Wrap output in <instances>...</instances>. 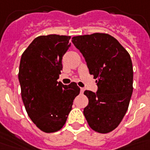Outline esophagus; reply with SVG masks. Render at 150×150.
<instances>
[{"instance_id":"esophagus-1","label":"esophagus","mask_w":150,"mask_h":150,"mask_svg":"<svg viewBox=\"0 0 150 150\" xmlns=\"http://www.w3.org/2000/svg\"><path fill=\"white\" fill-rule=\"evenodd\" d=\"M84 90H85V89H84V88H83V87L80 88V91H81V93H83V92H84Z\"/></svg>"}]
</instances>
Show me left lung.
Returning <instances> with one entry per match:
<instances>
[{
    "mask_svg": "<svg viewBox=\"0 0 150 150\" xmlns=\"http://www.w3.org/2000/svg\"><path fill=\"white\" fill-rule=\"evenodd\" d=\"M84 57L90 75L97 79V93L84 92L89 99L83 113L93 131L105 134L116 129L125 116L133 92V67L128 52L108 34L72 38Z\"/></svg>",
    "mask_w": 150,
    "mask_h": 150,
    "instance_id": "obj_1",
    "label": "left lung"
}]
</instances>
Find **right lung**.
<instances>
[{
    "label": "right lung",
    "instance_id": "obj_1",
    "mask_svg": "<svg viewBox=\"0 0 150 150\" xmlns=\"http://www.w3.org/2000/svg\"><path fill=\"white\" fill-rule=\"evenodd\" d=\"M71 36L50 34L34 38L22 54L19 70L22 100L28 116L45 133L62 128L80 88L57 82Z\"/></svg>",
    "mask_w": 150,
    "mask_h": 150
}]
</instances>
